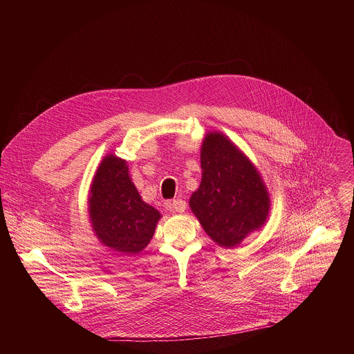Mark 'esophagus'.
Segmentation results:
<instances>
[{"instance_id": "esophagus-1", "label": "esophagus", "mask_w": 354, "mask_h": 354, "mask_svg": "<svg viewBox=\"0 0 354 354\" xmlns=\"http://www.w3.org/2000/svg\"><path fill=\"white\" fill-rule=\"evenodd\" d=\"M168 209L171 212H176V213H183L186 210V201L182 200V198H176V200H172L168 203Z\"/></svg>"}]
</instances>
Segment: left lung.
Masks as SVG:
<instances>
[{"mask_svg": "<svg viewBox=\"0 0 354 354\" xmlns=\"http://www.w3.org/2000/svg\"><path fill=\"white\" fill-rule=\"evenodd\" d=\"M200 160L203 174L190 197V209L213 241L235 246L265 224L266 187L255 167L220 133L206 136Z\"/></svg>", "mask_w": 354, "mask_h": 354, "instance_id": "obj_1", "label": "left lung"}]
</instances>
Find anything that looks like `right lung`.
Masks as SVG:
<instances>
[{
    "label": "right lung",
    "instance_id": "right-lung-1",
    "mask_svg": "<svg viewBox=\"0 0 354 354\" xmlns=\"http://www.w3.org/2000/svg\"><path fill=\"white\" fill-rule=\"evenodd\" d=\"M89 217L104 245L123 254H137L153 238L161 214L141 200L126 162L108 156L91 186Z\"/></svg>",
    "mask_w": 354,
    "mask_h": 354
}]
</instances>
